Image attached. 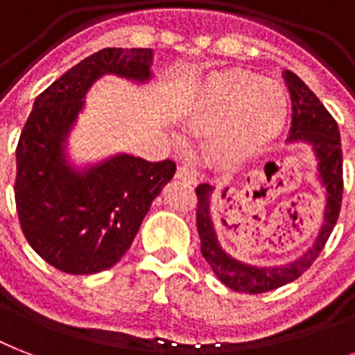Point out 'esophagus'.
Masks as SVG:
<instances>
[{
	"label": "esophagus",
	"instance_id": "34e87169",
	"mask_svg": "<svg viewBox=\"0 0 355 355\" xmlns=\"http://www.w3.org/2000/svg\"><path fill=\"white\" fill-rule=\"evenodd\" d=\"M177 178H178V180H182V182H186V184H195V182H197V178H195L193 171H191V169H189V167H186V166L178 167V169H177Z\"/></svg>",
	"mask_w": 355,
	"mask_h": 355
}]
</instances>
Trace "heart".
<instances>
[{"mask_svg":"<svg viewBox=\"0 0 355 355\" xmlns=\"http://www.w3.org/2000/svg\"><path fill=\"white\" fill-rule=\"evenodd\" d=\"M287 119V97L278 83L245 69L211 75L186 108L184 123L206 132L205 156L219 169L232 171L258 158Z\"/></svg>","mask_w":355,"mask_h":355,"instance_id":"1","label":"heart"}]
</instances>
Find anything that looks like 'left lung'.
I'll list each match as a JSON object with an SVG mask.
<instances>
[{
	"label": "left lung",
	"instance_id": "left-lung-1",
	"mask_svg": "<svg viewBox=\"0 0 355 355\" xmlns=\"http://www.w3.org/2000/svg\"><path fill=\"white\" fill-rule=\"evenodd\" d=\"M287 90L291 96L293 119L287 141L308 144L317 158V173L320 184L326 189L324 221L320 225L319 236L315 243L298 259L287 265L275 267H258L243 263L223 250L217 239L216 223L211 219L210 205L214 186L200 184L197 191V230L200 237V252L216 272V276L227 287L237 293H265L286 286L289 282L302 276L304 270L311 267L322 252L331 230L336 227L341 211L343 200V150L341 134L337 121L319 101V97L304 85L300 77L286 69L284 71ZM228 191V189H227Z\"/></svg>",
	"mask_w": 355,
	"mask_h": 355
}]
</instances>
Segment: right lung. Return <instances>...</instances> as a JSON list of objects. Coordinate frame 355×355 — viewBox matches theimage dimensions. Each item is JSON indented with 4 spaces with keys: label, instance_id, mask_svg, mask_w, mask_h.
Returning a JSON list of instances; mask_svg holds the SVG:
<instances>
[{
    "label": "right lung",
    "instance_id": "obj_1",
    "mask_svg": "<svg viewBox=\"0 0 355 355\" xmlns=\"http://www.w3.org/2000/svg\"><path fill=\"white\" fill-rule=\"evenodd\" d=\"M153 49L107 47L58 77L35 99L16 147L14 197L29 245L55 269L96 275L123 258L153 200L173 178V160L116 155L77 169L66 141L103 75L147 83Z\"/></svg>",
    "mask_w": 355,
    "mask_h": 355
}]
</instances>
